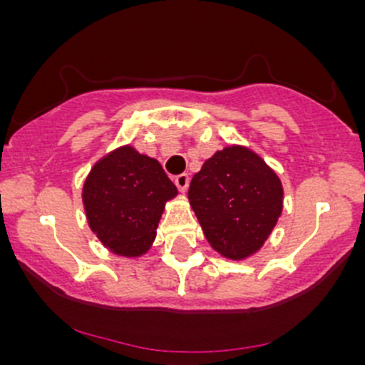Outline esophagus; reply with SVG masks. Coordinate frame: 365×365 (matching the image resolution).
<instances>
[{"instance_id":"obj_1","label":"esophagus","mask_w":365,"mask_h":365,"mask_svg":"<svg viewBox=\"0 0 365 365\" xmlns=\"http://www.w3.org/2000/svg\"><path fill=\"white\" fill-rule=\"evenodd\" d=\"M173 182H175V185L178 187L180 192H185L187 187H188V182H190V178H188L187 173H182V175H178V177H175Z\"/></svg>"}]
</instances>
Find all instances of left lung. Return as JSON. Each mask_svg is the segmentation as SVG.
<instances>
[{
    "mask_svg": "<svg viewBox=\"0 0 365 365\" xmlns=\"http://www.w3.org/2000/svg\"><path fill=\"white\" fill-rule=\"evenodd\" d=\"M188 200L212 249L244 261L261 249L278 223L283 185L259 154L228 145L194 175Z\"/></svg>",
    "mask_w": 365,
    "mask_h": 365,
    "instance_id": "1",
    "label": "left lung"
}]
</instances>
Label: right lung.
<instances>
[{
    "mask_svg": "<svg viewBox=\"0 0 365 365\" xmlns=\"http://www.w3.org/2000/svg\"><path fill=\"white\" fill-rule=\"evenodd\" d=\"M178 190L156 159L121 145L92 166L82 188L87 223L113 254L140 257Z\"/></svg>",
    "mask_w": 365,
    "mask_h": 365,
    "instance_id": "add662e5",
    "label": "right lung"
}]
</instances>
